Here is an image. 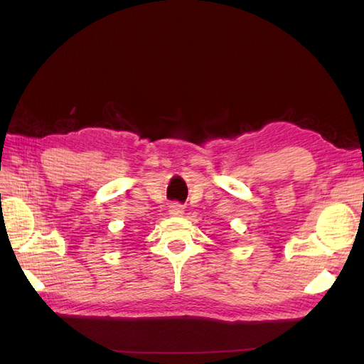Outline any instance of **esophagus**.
I'll return each instance as SVG.
<instances>
[{
    "label": "esophagus",
    "mask_w": 364,
    "mask_h": 364,
    "mask_svg": "<svg viewBox=\"0 0 364 364\" xmlns=\"http://www.w3.org/2000/svg\"><path fill=\"white\" fill-rule=\"evenodd\" d=\"M183 213H184L183 205H180V203H170V206H168V214L170 215H173V218H178V215H183Z\"/></svg>",
    "instance_id": "1"
}]
</instances>
